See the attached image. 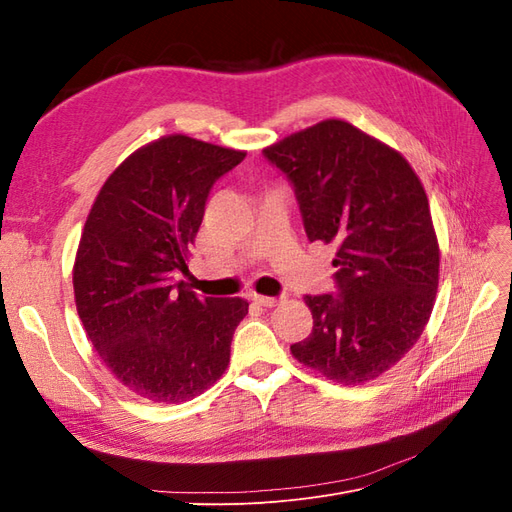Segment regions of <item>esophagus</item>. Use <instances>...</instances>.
I'll return each mask as SVG.
<instances>
[{
	"label": "esophagus",
	"mask_w": 512,
	"mask_h": 512,
	"mask_svg": "<svg viewBox=\"0 0 512 512\" xmlns=\"http://www.w3.org/2000/svg\"><path fill=\"white\" fill-rule=\"evenodd\" d=\"M252 301L256 305H262V307H275L277 303H280V299H273V297H262V294H254Z\"/></svg>",
	"instance_id": "1"
}]
</instances>
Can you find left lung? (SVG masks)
I'll return each mask as SVG.
<instances>
[{"label":"left lung","mask_w":512,"mask_h":512,"mask_svg":"<svg viewBox=\"0 0 512 512\" xmlns=\"http://www.w3.org/2000/svg\"><path fill=\"white\" fill-rule=\"evenodd\" d=\"M262 153L292 183L307 239L337 247L335 294H307L314 329L292 356L339 384L382 376L436 303L440 247L421 179L399 151L342 119Z\"/></svg>","instance_id":"left-lung-1"}]
</instances>
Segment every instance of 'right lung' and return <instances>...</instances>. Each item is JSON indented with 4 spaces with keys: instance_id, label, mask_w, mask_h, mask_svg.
Here are the masks:
<instances>
[{
    "instance_id": "right-lung-1",
    "label": "right lung",
    "mask_w": 512,
    "mask_h": 512,
    "mask_svg": "<svg viewBox=\"0 0 512 512\" xmlns=\"http://www.w3.org/2000/svg\"><path fill=\"white\" fill-rule=\"evenodd\" d=\"M245 151L185 134L162 136L102 185L76 250L72 284L89 342L136 395L188 401L218 382L245 299H200L175 282L207 196Z\"/></svg>"
}]
</instances>
